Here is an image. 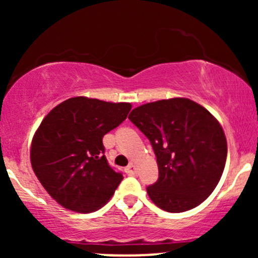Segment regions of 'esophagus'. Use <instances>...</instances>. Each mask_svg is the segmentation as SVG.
Instances as JSON below:
<instances>
[{
  "label": "esophagus",
  "instance_id": "obj_1",
  "mask_svg": "<svg viewBox=\"0 0 258 258\" xmlns=\"http://www.w3.org/2000/svg\"><path fill=\"white\" fill-rule=\"evenodd\" d=\"M126 173L128 174V176H136V174H137V167L133 164H130L128 166L126 167Z\"/></svg>",
  "mask_w": 258,
  "mask_h": 258
}]
</instances>
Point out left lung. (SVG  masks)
I'll list each match as a JSON object with an SVG mask.
<instances>
[{
  "instance_id": "left-lung-1",
  "label": "left lung",
  "mask_w": 258,
  "mask_h": 258,
  "mask_svg": "<svg viewBox=\"0 0 258 258\" xmlns=\"http://www.w3.org/2000/svg\"><path fill=\"white\" fill-rule=\"evenodd\" d=\"M128 119L155 153L159 178L147 188L153 203L177 214L206 200L227 160L226 136L211 112L188 98H172L138 106Z\"/></svg>"
}]
</instances>
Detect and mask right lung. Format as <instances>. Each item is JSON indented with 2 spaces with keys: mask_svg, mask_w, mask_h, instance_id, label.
<instances>
[{
  "mask_svg": "<svg viewBox=\"0 0 258 258\" xmlns=\"http://www.w3.org/2000/svg\"><path fill=\"white\" fill-rule=\"evenodd\" d=\"M131 108L130 103L75 97L42 120L32 138L31 166L65 209L93 212L115 193L123 177L108 164L103 137L126 120Z\"/></svg>",
  "mask_w": 258,
  "mask_h": 258,
  "instance_id": "1",
  "label": "right lung"
}]
</instances>
